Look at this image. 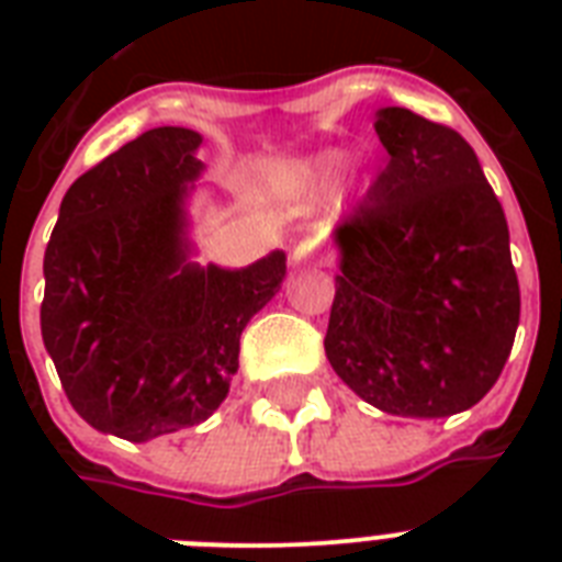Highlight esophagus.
<instances>
[{
	"mask_svg": "<svg viewBox=\"0 0 562 562\" xmlns=\"http://www.w3.org/2000/svg\"><path fill=\"white\" fill-rule=\"evenodd\" d=\"M321 259V250H317L315 238H306V241H300L294 247V254H291V265H306V262H317Z\"/></svg>",
	"mask_w": 562,
	"mask_h": 562,
	"instance_id": "obj_1",
	"label": "esophagus"
}]
</instances>
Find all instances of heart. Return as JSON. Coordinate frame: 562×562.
<instances>
[{
	"mask_svg": "<svg viewBox=\"0 0 562 562\" xmlns=\"http://www.w3.org/2000/svg\"><path fill=\"white\" fill-rule=\"evenodd\" d=\"M347 169V154L344 151H321L308 160H300L291 171V180L300 192L306 194H324L341 180Z\"/></svg>",
	"mask_w": 562,
	"mask_h": 562,
	"instance_id": "heart-1",
	"label": "heart"
}]
</instances>
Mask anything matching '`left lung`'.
<instances>
[{
  "instance_id": "8db88e82",
  "label": "left lung",
  "mask_w": 562,
  "mask_h": 562,
  "mask_svg": "<svg viewBox=\"0 0 562 562\" xmlns=\"http://www.w3.org/2000/svg\"><path fill=\"white\" fill-rule=\"evenodd\" d=\"M373 127L391 160L335 227L326 359L384 414L452 417L487 396L519 326L505 210L458 131L405 108Z\"/></svg>"
}]
</instances>
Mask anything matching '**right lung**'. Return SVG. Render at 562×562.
<instances>
[{
  "mask_svg": "<svg viewBox=\"0 0 562 562\" xmlns=\"http://www.w3.org/2000/svg\"><path fill=\"white\" fill-rule=\"evenodd\" d=\"M201 143L166 125L104 157L64 194L43 256L40 329L66 396L131 443L218 408L247 321L285 277L282 250L233 271L189 259Z\"/></svg>",
  "mask_w": 562,
  "mask_h": 562,
  "instance_id": "right-lung-1",
  "label": "right lung"
}]
</instances>
